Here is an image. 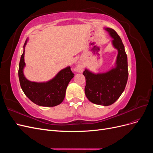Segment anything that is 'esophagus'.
<instances>
[{
    "instance_id": "obj_1",
    "label": "esophagus",
    "mask_w": 153,
    "mask_h": 153,
    "mask_svg": "<svg viewBox=\"0 0 153 153\" xmlns=\"http://www.w3.org/2000/svg\"><path fill=\"white\" fill-rule=\"evenodd\" d=\"M83 68H84V66H83L82 64L81 63H78L76 68V71L80 73L83 71Z\"/></svg>"
}]
</instances>
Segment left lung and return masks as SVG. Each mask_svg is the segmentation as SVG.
Returning a JSON list of instances; mask_svg holds the SVG:
<instances>
[{"label":"left lung","mask_w":153,"mask_h":153,"mask_svg":"<svg viewBox=\"0 0 153 153\" xmlns=\"http://www.w3.org/2000/svg\"><path fill=\"white\" fill-rule=\"evenodd\" d=\"M113 39L112 45L117 50L116 61L108 71L94 73L85 69V93L91 102L108 106L116 101L124 91L128 78V58L121 38L114 29H104Z\"/></svg>","instance_id":"obj_1"}]
</instances>
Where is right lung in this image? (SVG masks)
Wrapping results in <instances>:
<instances>
[{"mask_svg":"<svg viewBox=\"0 0 153 153\" xmlns=\"http://www.w3.org/2000/svg\"><path fill=\"white\" fill-rule=\"evenodd\" d=\"M28 40L27 38L24 43V52L20 58L18 69V77L22 91L31 101L39 106H55L61 104L65 98L68 84L75 75L72 73L70 66H67L47 82H31L27 79L24 69L25 66V48Z\"/></svg>","mask_w":153,"mask_h":153,"instance_id":"1","label":"right lung"}]
</instances>
